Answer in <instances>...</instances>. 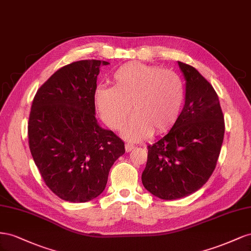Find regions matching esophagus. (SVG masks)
I'll use <instances>...</instances> for the list:
<instances>
[{"label": "esophagus", "mask_w": 251, "mask_h": 251, "mask_svg": "<svg viewBox=\"0 0 251 251\" xmlns=\"http://www.w3.org/2000/svg\"><path fill=\"white\" fill-rule=\"evenodd\" d=\"M134 148V145L133 144H129V143H127V144H125V150L127 152L131 151V150Z\"/></svg>", "instance_id": "obj_1"}]
</instances>
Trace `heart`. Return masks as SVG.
Listing matches in <instances>:
<instances>
[{"mask_svg": "<svg viewBox=\"0 0 251 251\" xmlns=\"http://www.w3.org/2000/svg\"><path fill=\"white\" fill-rule=\"evenodd\" d=\"M112 84L113 87L101 86L96 90V106L113 130L123 128L132 109L134 116L123 131L127 140L141 141L152 131L165 132L180 116L185 89L173 70L129 62L114 71Z\"/></svg>", "mask_w": 251, "mask_h": 251, "instance_id": "obj_1", "label": "heart"}]
</instances>
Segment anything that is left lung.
<instances>
[{
    "label": "left lung",
    "instance_id": "8db88e82",
    "mask_svg": "<svg viewBox=\"0 0 251 251\" xmlns=\"http://www.w3.org/2000/svg\"><path fill=\"white\" fill-rule=\"evenodd\" d=\"M185 105L170 131L148 145L142 183L153 196L176 200L199 190L211 176L224 139L225 122L212 85L188 64Z\"/></svg>",
    "mask_w": 251,
    "mask_h": 251
}]
</instances>
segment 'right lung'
<instances>
[{
	"instance_id": "right-lung-1",
	"label": "right lung",
	"mask_w": 251,
	"mask_h": 251,
	"mask_svg": "<svg viewBox=\"0 0 251 251\" xmlns=\"http://www.w3.org/2000/svg\"><path fill=\"white\" fill-rule=\"evenodd\" d=\"M82 60L63 66L35 94L28 121V143L47 187L64 201L88 202L106 187L125 145L96 120L100 67Z\"/></svg>"
}]
</instances>
